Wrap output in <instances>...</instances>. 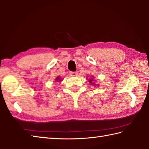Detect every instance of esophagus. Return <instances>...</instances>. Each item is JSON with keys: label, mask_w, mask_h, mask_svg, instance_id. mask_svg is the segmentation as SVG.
I'll use <instances>...</instances> for the list:
<instances>
[{"label": "esophagus", "mask_w": 149, "mask_h": 149, "mask_svg": "<svg viewBox=\"0 0 149 149\" xmlns=\"http://www.w3.org/2000/svg\"><path fill=\"white\" fill-rule=\"evenodd\" d=\"M69 74H70L71 77H76V76H77V72H72L71 71L69 72Z\"/></svg>", "instance_id": "obj_1"}]
</instances>
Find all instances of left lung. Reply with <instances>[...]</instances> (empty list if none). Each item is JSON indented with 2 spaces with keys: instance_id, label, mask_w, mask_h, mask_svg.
<instances>
[{
  "instance_id": "8db88e82",
  "label": "left lung",
  "mask_w": 149,
  "mask_h": 149,
  "mask_svg": "<svg viewBox=\"0 0 149 149\" xmlns=\"http://www.w3.org/2000/svg\"><path fill=\"white\" fill-rule=\"evenodd\" d=\"M93 79H89V82L91 83V84H94V83H93Z\"/></svg>"
}]
</instances>
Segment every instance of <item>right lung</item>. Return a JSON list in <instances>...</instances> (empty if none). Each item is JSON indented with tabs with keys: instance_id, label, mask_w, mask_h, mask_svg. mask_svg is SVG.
Instances as JSON below:
<instances>
[{
	"instance_id": "add662e5",
	"label": "right lung",
	"mask_w": 149,
	"mask_h": 149,
	"mask_svg": "<svg viewBox=\"0 0 149 149\" xmlns=\"http://www.w3.org/2000/svg\"><path fill=\"white\" fill-rule=\"evenodd\" d=\"M56 80H58V81H60L61 80H60V78H59V77H58L57 78H56Z\"/></svg>"
}]
</instances>
